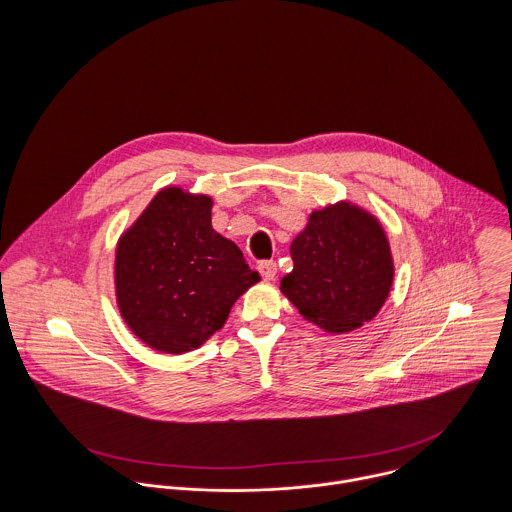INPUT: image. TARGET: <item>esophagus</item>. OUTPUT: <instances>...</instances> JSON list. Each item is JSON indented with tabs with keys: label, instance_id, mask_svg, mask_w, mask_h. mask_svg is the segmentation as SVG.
I'll use <instances>...</instances> for the list:
<instances>
[{
	"label": "esophagus",
	"instance_id": "1",
	"mask_svg": "<svg viewBox=\"0 0 512 512\" xmlns=\"http://www.w3.org/2000/svg\"><path fill=\"white\" fill-rule=\"evenodd\" d=\"M258 272L262 274L264 280L272 282V280L276 278V274H278V266H276V262L266 260V262H260V264H258Z\"/></svg>",
	"mask_w": 512,
	"mask_h": 512
}]
</instances>
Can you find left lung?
Listing matches in <instances>:
<instances>
[{"label":"left lung","mask_w":512,"mask_h":512,"mask_svg":"<svg viewBox=\"0 0 512 512\" xmlns=\"http://www.w3.org/2000/svg\"><path fill=\"white\" fill-rule=\"evenodd\" d=\"M290 252L293 270L280 290L303 319L329 333L359 329L376 317L394 282L382 224L347 201L313 211Z\"/></svg>","instance_id":"left-lung-1"}]
</instances>
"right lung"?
<instances>
[{"mask_svg":"<svg viewBox=\"0 0 512 512\" xmlns=\"http://www.w3.org/2000/svg\"><path fill=\"white\" fill-rule=\"evenodd\" d=\"M213 199L161 189L118 240L116 299L147 347L181 355L224 325L236 299L260 282L240 248L211 224Z\"/></svg>","mask_w":512,"mask_h":512,"instance_id":"obj_1","label":"right lung"}]
</instances>
